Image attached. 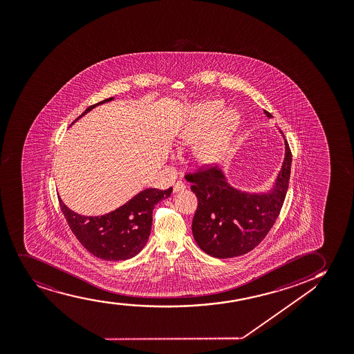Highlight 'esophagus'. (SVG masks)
Instances as JSON below:
<instances>
[{
  "label": "esophagus",
  "mask_w": 354,
  "mask_h": 354,
  "mask_svg": "<svg viewBox=\"0 0 354 354\" xmlns=\"http://www.w3.org/2000/svg\"><path fill=\"white\" fill-rule=\"evenodd\" d=\"M185 188H186V185H185L183 181H178V183H175L173 191H174V192H181Z\"/></svg>",
  "instance_id": "obj_1"
}]
</instances>
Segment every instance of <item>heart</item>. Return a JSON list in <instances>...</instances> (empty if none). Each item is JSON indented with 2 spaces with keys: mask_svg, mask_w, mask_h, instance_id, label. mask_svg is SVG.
<instances>
[{
  "mask_svg": "<svg viewBox=\"0 0 354 354\" xmlns=\"http://www.w3.org/2000/svg\"><path fill=\"white\" fill-rule=\"evenodd\" d=\"M222 105L218 101H211L201 107L199 113L192 122L183 127L179 133V140L183 145H193L201 138L214 117L218 114ZM240 117L234 111H227L219 118L212 131L205 136L196 145L194 156L204 165H212L218 162L227 153L232 135L239 125Z\"/></svg>",
  "mask_w": 354,
  "mask_h": 354,
  "instance_id": "1",
  "label": "heart"
}]
</instances>
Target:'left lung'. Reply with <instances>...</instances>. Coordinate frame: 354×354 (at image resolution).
<instances>
[{"instance_id": "8db88e82", "label": "left lung", "mask_w": 354, "mask_h": 354, "mask_svg": "<svg viewBox=\"0 0 354 354\" xmlns=\"http://www.w3.org/2000/svg\"><path fill=\"white\" fill-rule=\"evenodd\" d=\"M265 113L271 118V113ZM291 162L292 153L285 140L283 166L274 186L265 193L236 189L217 167L185 175V179L192 183L191 189L198 198L192 232L201 250L218 259L240 257L253 250L279 216L288 192Z\"/></svg>"}]
</instances>
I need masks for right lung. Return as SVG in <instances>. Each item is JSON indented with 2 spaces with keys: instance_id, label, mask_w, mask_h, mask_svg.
Returning a JSON list of instances; mask_svg holds the SVG:
<instances>
[{
  "instance_id": "1",
  "label": "right lung",
  "mask_w": 354,
  "mask_h": 354,
  "mask_svg": "<svg viewBox=\"0 0 354 354\" xmlns=\"http://www.w3.org/2000/svg\"><path fill=\"white\" fill-rule=\"evenodd\" d=\"M113 99L109 97L89 106L76 120L96 106ZM171 187L165 191L147 188L118 209L95 217L76 214L59 196L58 201L71 232L89 253L107 261H120L133 258L145 248L153 224V206L171 196Z\"/></svg>"
}]
</instances>
